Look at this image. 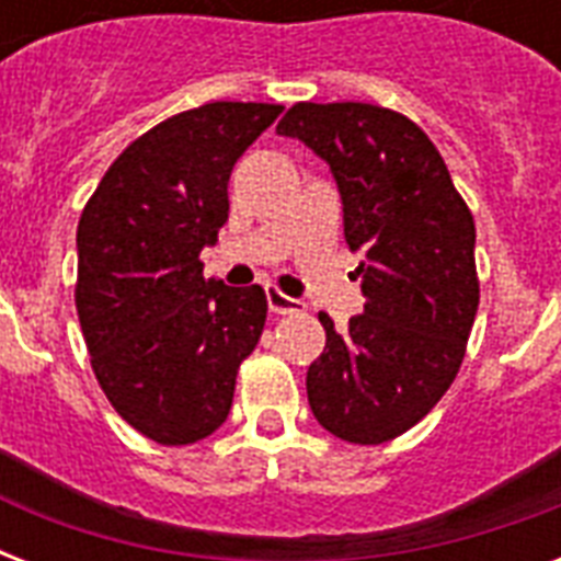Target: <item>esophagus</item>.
<instances>
[{
	"label": "esophagus",
	"instance_id": "34e87169",
	"mask_svg": "<svg viewBox=\"0 0 561 561\" xmlns=\"http://www.w3.org/2000/svg\"><path fill=\"white\" fill-rule=\"evenodd\" d=\"M267 308H271L273 314H294V311H302V302L288 294H282L279 288H267Z\"/></svg>",
	"mask_w": 561,
	"mask_h": 561
}]
</instances>
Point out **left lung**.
<instances>
[{
  "label": "left lung",
  "mask_w": 561,
  "mask_h": 561,
  "mask_svg": "<svg viewBox=\"0 0 561 561\" xmlns=\"http://www.w3.org/2000/svg\"><path fill=\"white\" fill-rule=\"evenodd\" d=\"M276 134L329 162L343 236L364 259V314L346 332L320 314L325 350L308 367V404L346 443H390L431 413L466 358L480 302L474 218L425 130L396 110L299 101Z\"/></svg>",
  "instance_id": "8db88e82"
}]
</instances>
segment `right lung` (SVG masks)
I'll list each match as a JSON object with an SVG mask.
<instances>
[{
    "label": "right lung",
    "instance_id": "1",
    "mask_svg": "<svg viewBox=\"0 0 561 561\" xmlns=\"http://www.w3.org/2000/svg\"><path fill=\"white\" fill-rule=\"evenodd\" d=\"M279 113L211 101L165 118L118 153L81 211L75 308L92 373L153 443L218 431L264 332V290L203 279L201 250L229 215L232 165Z\"/></svg>",
    "mask_w": 561,
    "mask_h": 561
}]
</instances>
